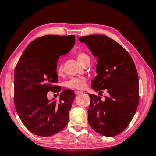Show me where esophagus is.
I'll use <instances>...</instances> for the list:
<instances>
[{"label":"esophagus","mask_w":156,"mask_h":156,"mask_svg":"<svg viewBox=\"0 0 156 156\" xmlns=\"http://www.w3.org/2000/svg\"><path fill=\"white\" fill-rule=\"evenodd\" d=\"M81 93H82V92H81V91H75V94L76 95H78V94H81Z\"/></svg>","instance_id":"obj_1"}]
</instances>
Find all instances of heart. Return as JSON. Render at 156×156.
Masks as SVG:
<instances>
[{
    "label": "heart",
    "mask_w": 156,
    "mask_h": 156,
    "mask_svg": "<svg viewBox=\"0 0 156 156\" xmlns=\"http://www.w3.org/2000/svg\"><path fill=\"white\" fill-rule=\"evenodd\" d=\"M76 58L81 64L83 65L86 62L90 61V57L89 55L85 52H79L76 54ZM57 73L59 75H61L63 73V64L61 62H59L57 66ZM65 86L68 88L75 90H83L86 86V78L84 76L80 77H72L69 79L65 82Z\"/></svg>",
    "instance_id": "obj_1"
}]
</instances>
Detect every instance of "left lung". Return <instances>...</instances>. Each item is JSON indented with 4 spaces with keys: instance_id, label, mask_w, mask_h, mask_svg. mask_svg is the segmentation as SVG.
Masks as SVG:
<instances>
[{
    "instance_id": "1",
    "label": "left lung",
    "mask_w": 156,
    "mask_h": 156,
    "mask_svg": "<svg viewBox=\"0 0 156 156\" xmlns=\"http://www.w3.org/2000/svg\"><path fill=\"white\" fill-rule=\"evenodd\" d=\"M97 58V73L92 88L108 97L90 94L88 122L101 135L113 137L130 123L139 103L138 76L129 53L118 42L103 35L80 37Z\"/></svg>"
}]
</instances>
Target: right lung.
I'll list each match as a JSON object with an SVG mask.
<instances>
[{
	"label": "right lung",
	"mask_w": 156,
	"mask_h": 156,
	"mask_svg": "<svg viewBox=\"0 0 156 156\" xmlns=\"http://www.w3.org/2000/svg\"><path fill=\"white\" fill-rule=\"evenodd\" d=\"M75 35H47L29 44L14 71V104L27 129L35 135L49 136L67 125L75 93L65 89L59 101L48 100L49 91L59 92L56 68L60 55L75 44Z\"/></svg>",
	"instance_id": "add662e5"
}]
</instances>
